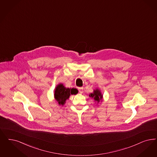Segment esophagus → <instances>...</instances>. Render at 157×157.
<instances>
[{"mask_svg":"<svg viewBox=\"0 0 157 157\" xmlns=\"http://www.w3.org/2000/svg\"><path fill=\"white\" fill-rule=\"evenodd\" d=\"M83 88H82V87L78 88V90H79V92L80 94H82L83 93Z\"/></svg>","mask_w":157,"mask_h":157,"instance_id":"esophagus-1","label":"esophagus"}]
</instances>
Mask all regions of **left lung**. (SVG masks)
<instances>
[{"label": "left lung", "mask_w": 157, "mask_h": 157, "mask_svg": "<svg viewBox=\"0 0 157 157\" xmlns=\"http://www.w3.org/2000/svg\"><path fill=\"white\" fill-rule=\"evenodd\" d=\"M89 96L92 98H94L95 101L98 102V103H99V101H101L103 98V95L101 94V90L98 89L94 90L93 93L89 94Z\"/></svg>", "instance_id": "8db88e82"}]
</instances>
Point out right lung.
Returning a JSON list of instances; mask_svg holds the SVG:
<instances>
[{
	"label": "right lung",
	"instance_id": "obj_1",
	"mask_svg": "<svg viewBox=\"0 0 157 157\" xmlns=\"http://www.w3.org/2000/svg\"><path fill=\"white\" fill-rule=\"evenodd\" d=\"M78 93L76 89L66 88L62 83L56 86L54 92V98L59 105L63 106L65 101L69 99L71 94H75Z\"/></svg>",
	"mask_w": 157,
	"mask_h": 157
}]
</instances>
